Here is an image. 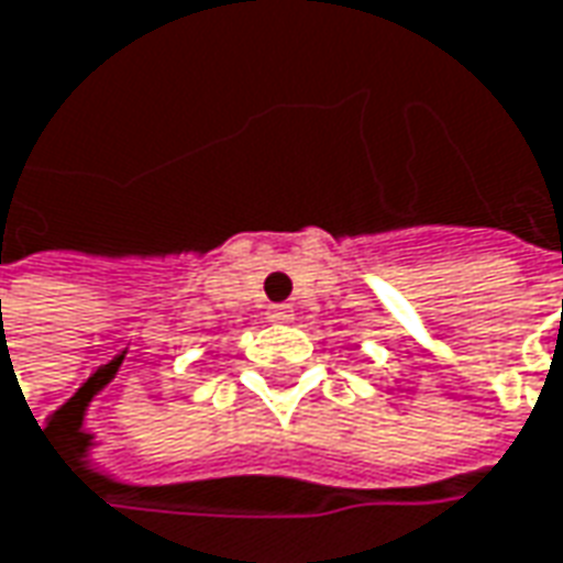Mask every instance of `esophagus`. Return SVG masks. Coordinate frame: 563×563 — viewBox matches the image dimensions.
<instances>
[{"label":"esophagus","mask_w":563,"mask_h":563,"mask_svg":"<svg viewBox=\"0 0 563 563\" xmlns=\"http://www.w3.org/2000/svg\"><path fill=\"white\" fill-rule=\"evenodd\" d=\"M266 319H269V321H290V319H294V309H290V306H269Z\"/></svg>","instance_id":"34e87169"}]
</instances>
